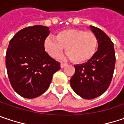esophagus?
I'll use <instances>...</instances> for the list:
<instances>
[{
  "label": "esophagus",
  "mask_w": 124,
  "mask_h": 124,
  "mask_svg": "<svg viewBox=\"0 0 124 124\" xmlns=\"http://www.w3.org/2000/svg\"><path fill=\"white\" fill-rule=\"evenodd\" d=\"M67 64V63H63V62H62V63L60 64V66H61V67H62V68H63V67H64Z\"/></svg>",
  "instance_id": "34e87169"
}]
</instances>
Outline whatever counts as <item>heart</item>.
<instances>
[{
  "mask_svg": "<svg viewBox=\"0 0 124 124\" xmlns=\"http://www.w3.org/2000/svg\"><path fill=\"white\" fill-rule=\"evenodd\" d=\"M99 40L94 33L81 30L68 29L60 31L56 38L47 37L44 48L53 58H58L66 47V53L75 63L92 59L96 52Z\"/></svg>",
  "mask_w": 124,
  "mask_h": 124,
  "instance_id": "b5f03b06",
  "label": "heart"
}]
</instances>
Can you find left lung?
Instances as JSON below:
<instances>
[{"mask_svg": "<svg viewBox=\"0 0 124 124\" xmlns=\"http://www.w3.org/2000/svg\"><path fill=\"white\" fill-rule=\"evenodd\" d=\"M99 40L98 50L87 62L74 65L75 72L70 79L74 92L86 99L104 94L111 82L116 62L114 43L105 32L90 26Z\"/></svg>", "mask_w": 124, "mask_h": 124, "instance_id": "obj_1", "label": "left lung"}]
</instances>
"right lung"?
Wrapping results in <instances>:
<instances>
[{"label":"right lung","mask_w":124,"mask_h":124,"mask_svg":"<svg viewBox=\"0 0 124 124\" xmlns=\"http://www.w3.org/2000/svg\"><path fill=\"white\" fill-rule=\"evenodd\" d=\"M49 28L34 25L22 29L10 40L6 51L7 73L13 89L23 97L32 99L48 89L60 63L45 51Z\"/></svg>","instance_id":"right-lung-1"}]
</instances>
